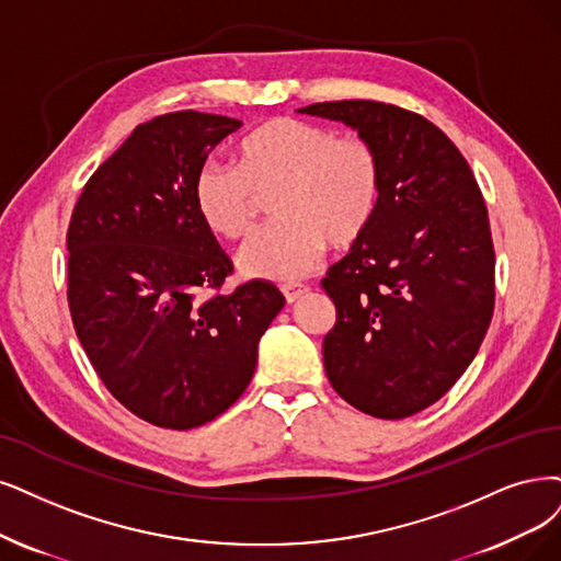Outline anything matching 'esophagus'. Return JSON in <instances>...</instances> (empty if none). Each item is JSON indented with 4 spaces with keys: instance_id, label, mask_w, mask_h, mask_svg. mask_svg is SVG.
Segmentation results:
<instances>
[{
    "instance_id": "esophagus-1",
    "label": "esophagus",
    "mask_w": 561,
    "mask_h": 561,
    "mask_svg": "<svg viewBox=\"0 0 561 561\" xmlns=\"http://www.w3.org/2000/svg\"><path fill=\"white\" fill-rule=\"evenodd\" d=\"M282 294H284L288 305H294V302H298L307 294V288L305 286H296V284L294 286H282Z\"/></svg>"
}]
</instances>
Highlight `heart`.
<instances>
[{"label":"heart","instance_id":"1","mask_svg":"<svg viewBox=\"0 0 561 561\" xmlns=\"http://www.w3.org/2000/svg\"><path fill=\"white\" fill-rule=\"evenodd\" d=\"M240 169L205 161L194 178V205L213 233L236 240L252 231L259 196H273L275 226L238 252L242 277L298 282L317 267L330 242H358L381 203V161L363 138L296 117H277L249 134Z\"/></svg>","mask_w":561,"mask_h":561}]
</instances>
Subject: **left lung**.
I'll list each match as a JSON object with an SVG mask.
<instances>
[{
    "label": "left lung",
    "instance_id": "obj_1",
    "mask_svg": "<svg viewBox=\"0 0 561 561\" xmlns=\"http://www.w3.org/2000/svg\"><path fill=\"white\" fill-rule=\"evenodd\" d=\"M298 113L342 122L381 161L379 213L321 282L337 312L323 340L328 381L369 416H413L465 375L492 319L481 190L450 138L416 113L360 99Z\"/></svg>",
    "mask_w": 561,
    "mask_h": 561
}]
</instances>
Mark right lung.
Instances as JSON below:
<instances>
[{"label":"right lung","instance_id":"add662e5","mask_svg":"<svg viewBox=\"0 0 561 561\" xmlns=\"http://www.w3.org/2000/svg\"><path fill=\"white\" fill-rule=\"evenodd\" d=\"M240 119L182 111L140 124L99 165L71 215L69 309L113 398L138 419L192 430L249 386L282 312L270 282L198 300L231 275L194 205V178Z\"/></svg>","mask_w":561,"mask_h":561}]
</instances>
